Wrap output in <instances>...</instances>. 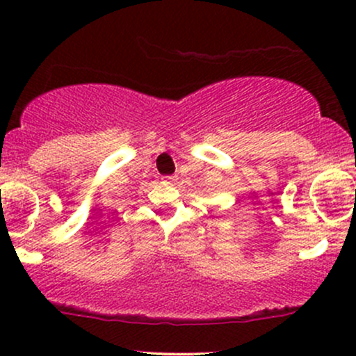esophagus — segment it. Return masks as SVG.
<instances>
[{"label": "esophagus", "mask_w": 356, "mask_h": 356, "mask_svg": "<svg viewBox=\"0 0 356 356\" xmlns=\"http://www.w3.org/2000/svg\"><path fill=\"white\" fill-rule=\"evenodd\" d=\"M164 182H167V184H172V182H175V177H174V175H165V177H164Z\"/></svg>", "instance_id": "1"}]
</instances>
